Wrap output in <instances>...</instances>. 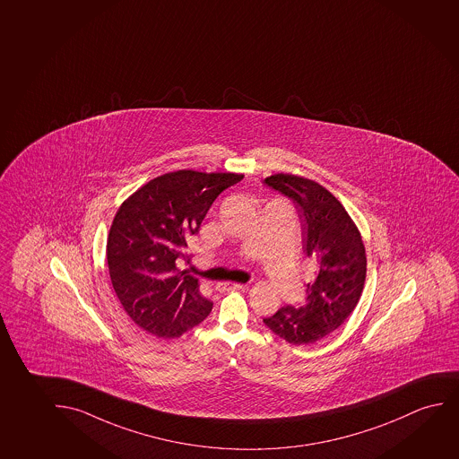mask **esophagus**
<instances>
[{"label": "esophagus", "mask_w": 459, "mask_h": 459, "mask_svg": "<svg viewBox=\"0 0 459 459\" xmlns=\"http://www.w3.org/2000/svg\"><path fill=\"white\" fill-rule=\"evenodd\" d=\"M244 288H246V284L230 283V281L217 284V290H219L220 292H225V290H244Z\"/></svg>", "instance_id": "34e87169"}]
</instances>
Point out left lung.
Wrapping results in <instances>:
<instances>
[{"label": "left lung", "instance_id": "left-lung-1", "mask_svg": "<svg viewBox=\"0 0 459 459\" xmlns=\"http://www.w3.org/2000/svg\"><path fill=\"white\" fill-rule=\"evenodd\" d=\"M264 184L286 195L304 221L305 253L316 263L307 304L281 307L265 325L290 344H313L338 329L362 296L367 253L354 220L321 184L302 176L272 175Z\"/></svg>", "mask_w": 459, "mask_h": 459}]
</instances>
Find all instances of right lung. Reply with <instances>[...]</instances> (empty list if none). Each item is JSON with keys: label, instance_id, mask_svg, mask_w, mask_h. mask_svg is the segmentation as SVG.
I'll list each match as a JSON object with an SVG mask.
<instances>
[{"label": "right lung", "instance_id": "obj_1", "mask_svg": "<svg viewBox=\"0 0 459 459\" xmlns=\"http://www.w3.org/2000/svg\"><path fill=\"white\" fill-rule=\"evenodd\" d=\"M244 175L179 169L146 182L117 209L107 239L111 284L130 319L159 338H178L212 310L198 278L179 271L187 239L209 207Z\"/></svg>", "mask_w": 459, "mask_h": 459}]
</instances>
